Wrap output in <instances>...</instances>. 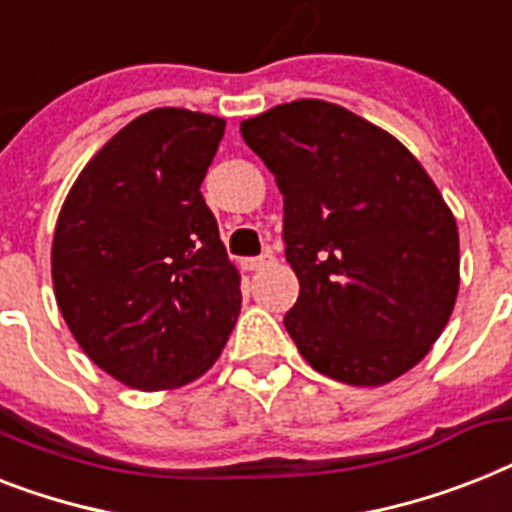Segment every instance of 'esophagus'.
I'll return each instance as SVG.
<instances>
[{"label": "esophagus", "mask_w": 512, "mask_h": 512, "mask_svg": "<svg viewBox=\"0 0 512 512\" xmlns=\"http://www.w3.org/2000/svg\"><path fill=\"white\" fill-rule=\"evenodd\" d=\"M273 263H276L273 252H265V255H260V257H247V260H244V268H247V270H265V268H270Z\"/></svg>", "instance_id": "esophagus-1"}]
</instances>
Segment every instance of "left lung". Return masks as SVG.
Wrapping results in <instances>:
<instances>
[{"mask_svg":"<svg viewBox=\"0 0 512 512\" xmlns=\"http://www.w3.org/2000/svg\"><path fill=\"white\" fill-rule=\"evenodd\" d=\"M284 194L299 278L284 326L323 376L381 386L439 339L460 286L455 215L413 152L355 112L297 99L242 120Z\"/></svg>","mask_w":512,"mask_h":512,"instance_id":"obj_1","label":"left lung"}]
</instances>
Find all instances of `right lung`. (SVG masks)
Listing matches in <instances>:
<instances>
[{
  "label": "right lung",
  "instance_id": "right-lung-1",
  "mask_svg": "<svg viewBox=\"0 0 512 512\" xmlns=\"http://www.w3.org/2000/svg\"><path fill=\"white\" fill-rule=\"evenodd\" d=\"M226 120L157 107L99 149L62 202L52 284L81 350L120 384L160 392L213 368L242 307L202 181Z\"/></svg>",
  "mask_w": 512,
  "mask_h": 512
}]
</instances>
